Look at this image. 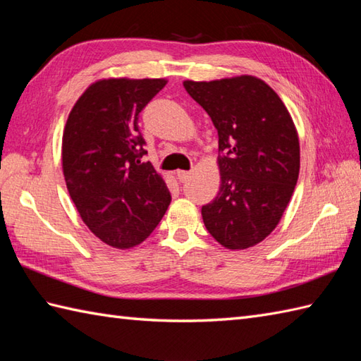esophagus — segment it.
<instances>
[{
  "instance_id": "1",
  "label": "esophagus",
  "mask_w": 361,
  "mask_h": 361,
  "mask_svg": "<svg viewBox=\"0 0 361 361\" xmlns=\"http://www.w3.org/2000/svg\"><path fill=\"white\" fill-rule=\"evenodd\" d=\"M176 178H178L181 183H185V181H188L190 178V172H188V171H178V172H176Z\"/></svg>"
}]
</instances>
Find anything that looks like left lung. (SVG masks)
<instances>
[{
    "label": "left lung",
    "mask_w": 361,
    "mask_h": 361,
    "mask_svg": "<svg viewBox=\"0 0 361 361\" xmlns=\"http://www.w3.org/2000/svg\"><path fill=\"white\" fill-rule=\"evenodd\" d=\"M219 133V194L202 208L221 247L247 250L278 226L299 175V137L287 106L255 75L183 82Z\"/></svg>",
    "instance_id": "8db88e82"
}]
</instances>
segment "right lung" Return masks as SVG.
I'll list each match as a JSON object with an SVG mask.
<instances>
[{
	"label": "right lung",
	"instance_id": "obj_1",
	"mask_svg": "<svg viewBox=\"0 0 361 361\" xmlns=\"http://www.w3.org/2000/svg\"><path fill=\"white\" fill-rule=\"evenodd\" d=\"M166 79H101L83 91L68 116L62 169L83 224L104 243L128 250L163 219L171 192L150 161L137 128L141 110Z\"/></svg>",
	"mask_w": 361,
	"mask_h": 361
}]
</instances>
